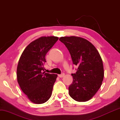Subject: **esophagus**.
I'll list each match as a JSON object with an SVG mask.
<instances>
[{"label": "esophagus", "instance_id": "34e87169", "mask_svg": "<svg viewBox=\"0 0 120 120\" xmlns=\"http://www.w3.org/2000/svg\"><path fill=\"white\" fill-rule=\"evenodd\" d=\"M65 76V74L64 73H62L61 74H60V75H58V76L59 78H63L64 76Z\"/></svg>", "mask_w": 120, "mask_h": 120}]
</instances>
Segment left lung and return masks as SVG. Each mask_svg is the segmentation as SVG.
Masks as SVG:
<instances>
[{
    "mask_svg": "<svg viewBox=\"0 0 120 120\" xmlns=\"http://www.w3.org/2000/svg\"><path fill=\"white\" fill-rule=\"evenodd\" d=\"M70 54L72 63L78 66L72 74L73 81L69 87V95L78 102L90 100L98 92L104 76L102 59L96 48L90 41L78 36L59 39Z\"/></svg>",
    "mask_w": 120,
    "mask_h": 120,
    "instance_id": "obj_1",
    "label": "left lung"
}]
</instances>
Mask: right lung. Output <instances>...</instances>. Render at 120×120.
Segmentation results:
<instances>
[{
  "label": "right lung",
  "instance_id": "obj_1",
  "mask_svg": "<svg viewBox=\"0 0 120 120\" xmlns=\"http://www.w3.org/2000/svg\"><path fill=\"white\" fill-rule=\"evenodd\" d=\"M56 36H42L26 47L20 57L16 76L20 87L29 100L43 104L50 98L57 75L42 72L45 55L58 40Z\"/></svg>",
  "mask_w": 120,
  "mask_h": 120
}]
</instances>
